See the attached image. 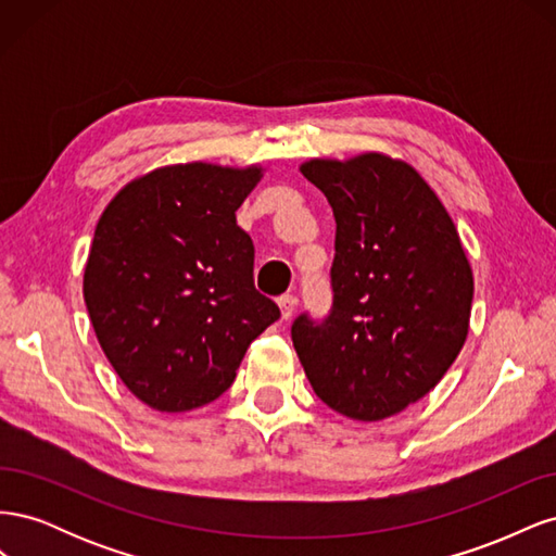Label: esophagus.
Wrapping results in <instances>:
<instances>
[{
	"instance_id": "1",
	"label": "esophagus",
	"mask_w": 556,
	"mask_h": 556,
	"mask_svg": "<svg viewBox=\"0 0 556 556\" xmlns=\"http://www.w3.org/2000/svg\"><path fill=\"white\" fill-rule=\"evenodd\" d=\"M278 308H280V317L282 319H290L294 315L296 308V299L292 294H285L278 299Z\"/></svg>"
}]
</instances>
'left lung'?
Segmentation results:
<instances>
[{
  "instance_id": "1",
  "label": "left lung",
  "mask_w": 556,
  "mask_h": 556,
  "mask_svg": "<svg viewBox=\"0 0 556 556\" xmlns=\"http://www.w3.org/2000/svg\"><path fill=\"white\" fill-rule=\"evenodd\" d=\"M336 217L333 311L294 319L292 343L315 394L378 422L429 394L462 352L473 268L441 197L413 164L359 153L299 166Z\"/></svg>"
}]
</instances>
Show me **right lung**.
<instances>
[{
    "label": "right lung",
    "instance_id": "1",
    "mask_svg": "<svg viewBox=\"0 0 556 556\" xmlns=\"http://www.w3.org/2000/svg\"><path fill=\"white\" fill-rule=\"evenodd\" d=\"M262 164H166L129 180L99 217L83 299L113 371L160 413L206 406L280 317L252 285L237 211Z\"/></svg>",
    "mask_w": 556,
    "mask_h": 556
}]
</instances>
